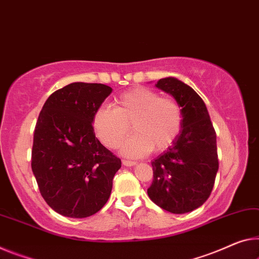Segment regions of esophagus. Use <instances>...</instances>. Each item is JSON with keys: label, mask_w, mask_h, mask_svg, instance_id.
<instances>
[{"label": "esophagus", "mask_w": 259, "mask_h": 259, "mask_svg": "<svg viewBox=\"0 0 259 259\" xmlns=\"http://www.w3.org/2000/svg\"><path fill=\"white\" fill-rule=\"evenodd\" d=\"M122 164H124L125 166H133V165L137 164V162H134V161H127V160H124V161H122Z\"/></svg>", "instance_id": "34e87169"}]
</instances>
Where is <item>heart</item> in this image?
I'll use <instances>...</instances> for the list:
<instances>
[{
    "instance_id": "b5f03b06",
    "label": "heart",
    "mask_w": 259,
    "mask_h": 259,
    "mask_svg": "<svg viewBox=\"0 0 259 259\" xmlns=\"http://www.w3.org/2000/svg\"><path fill=\"white\" fill-rule=\"evenodd\" d=\"M182 121V109L175 99L138 87L114 98V107L99 106L94 113L93 127L103 145L114 149L132 125L135 134L122 143L120 152L127 157H142L153 149L169 148L181 132Z\"/></svg>"
}]
</instances>
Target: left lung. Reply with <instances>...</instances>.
<instances>
[{"mask_svg": "<svg viewBox=\"0 0 259 259\" xmlns=\"http://www.w3.org/2000/svg\"><path fill=\"white\" fill-rule=\"evenodd\" d=\"M155 85L176 99L183 121L175 142L152 161L154 180L147 193L161 208L184 214L200 207L212 192L219 169L217 134L204 101L190 85L176 77Z\"/></svg>", "mask_w": 259, "mask_h": 259, "instance_id": "left-lung-1", "label": "left lung"}]
</instances>
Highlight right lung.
Wrapping results in <instances>:
<instances>
[{
    "mask_svg": "<svg viewBox=\"0 0 259 259\" xmlns=\"http://www.w3.org/2000/svg\"><path fill=\"white\" fill-rule=\"evenodd\" d=\"M111 93L102 83H70L39 113L31 166L42 198L63 217L93 215L110 198L121 161L96 138L93 117Z\"/></svg>",
    "mask_w": 259,
    "mask_h": 259,
    "instance_id": "add662e5",
    "label": "right lung"
}]
</instances>
